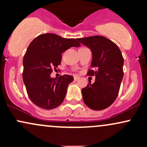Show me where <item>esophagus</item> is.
Here are the masks:
<instances>
[{
	"mask_svg": "<svg viewBox=\"0 0 147 147\" xmlns=\"http://www.w3.org/2000/svg\"><path fill=\"white\" fill-rule=\"evenodd\" d=\"M79 79V76H75V77H74V79H75V81H77Z\"/></svg>",
	"mask_w": 147,
	"mask_h": 147,
	"instance_id": "obj_1",
	"label": "esophagus"
}]
</instances>
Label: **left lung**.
<instances>
[{"label": "left lung", "mask_w": 147, "mask_h": 147, "mask_svg": "<svg viewBox=\"0 0 147 147\" xmlns=\"http://www.w3.org/2000/svg\"><path fill=\"white\" fill-rule=\"evenodd\" d=\"M90 49L92 53L91 68L87 75H95V82H89L82 92L85 104L92 110L109 107L117 98L124 72L122 52L115 43L103 36L77 38Z\"/></svg>", "instance_id": "1"}]
</instances>
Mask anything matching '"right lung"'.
I'll use <instances>...</instances> for the list:
<instances>
[{
  "mask_svg": "<svg viewBox=\"0 0 147 147\" xmlns=\"http://www.w3.org/2000/svg\"><path fill=\"white\" fill-rule=\"evenodd\" d=\"M77 40L48 33L30 43L23 58V79L28 97L35 105L50 110L63 102L73 77L64 75L56 79L50 74L52 68L60 65L61 53L71 47L80 46Z\"/></svg>",
  "mask_w": 147,
  "mask_h": 147,
  "instance_id": "obj_1",
  "label": "right lung"
}]
</instances>
